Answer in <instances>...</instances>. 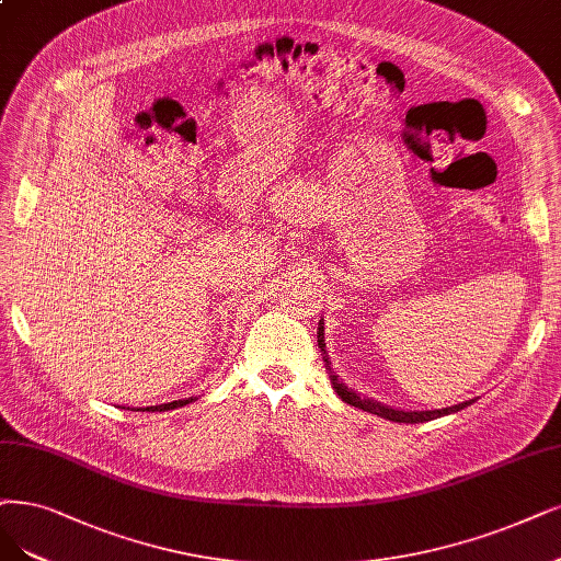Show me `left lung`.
Segmentation results:
<instances>
[{"label":"left lung","instance_id":"1","mask_svg":"<svg viewBox=\"0 0 561 561\" xmlns=\"http://www.w3.org/2000/svg\"><path fill=\"white\" fill-rule=\"evenodd\" d=\"M321 333H323V325H319V348L325 351V344H323V335H321ZM325 363H328V360H325ZM333 388L337 390V396H340L346 404L356 407V409H363V411H369V413H375V416H381V419L392 421V423H425V421H434V419L448 416V413L460 411V409H465V407H469V404L473 402V400H467V402H462V404L446 407V409H434V411H400V409H390V407H386V404H381V402H375V400H369V398H360L358 392H354V390H348L346 386H342L335 375H333Z\"/></svg>","mask_w":561,"mask_h":561}]
</instances>
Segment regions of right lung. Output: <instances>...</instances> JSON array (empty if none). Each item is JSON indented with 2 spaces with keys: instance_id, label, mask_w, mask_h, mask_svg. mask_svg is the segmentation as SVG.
I'll use <instances>...</instances> for the list:
<instances>
[{
  "instance_id": "1",
  "label": "right lung",
  "mask_w": 561,
  "mask_h": 561,
  "mask_svg": "<svg viewBox=\"0 0 561 561\" xmlns=\"http://www.w3.org/2000/svg\"><path fill=\"white\" fill-rule=\"evenodd\" d=\"M190 402H194V398H186V400H175V402H169V404H157V407H148V409H142V411H169V409H178V407H184V404H190Z\"/></svg>"
}]
</instances>
